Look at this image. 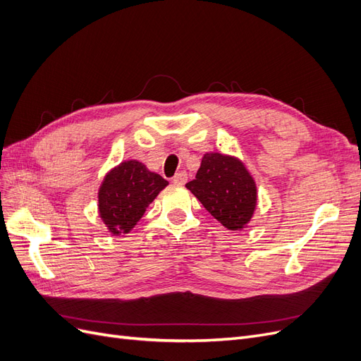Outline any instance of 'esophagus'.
Segmentation results:
<instances>
[{
  "instance_id": "esophagus-1",
  "label": "esophagus",
  "mask_w": 361,
  "mask_h": 361,
  "mask_svg": "<svg viewBox=\"0 0 361 361\" xmlns=\"http://www.w3.org/2000/svg\"><path fill=\"white\" fill-rule=\"evenodd\" d=\"M187 173L185 171H179V173H176L173 176V179H171V182L174 183V185H185V182H187Z\"/></svg>"
}]
</instances>
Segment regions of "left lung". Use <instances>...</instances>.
I'll return each instance as SVG.
<instances>
[{
  "label": "left lung",
  "mask_w": 361,
  "mask_h": 361,
  "mask_svg": "<svg viewBox=\"0 0 361 361\" xmlns=\"http://www.w3.org/2000/svg\"><path fill=\"white\" fill-rule=\"evenodd\" d=\"M185 187L228 231H244L255 215L256 180L245 164L233 155L207 152L195 179Z\"/></svg>",
  "instance_id": "obj_1"
}]
</instances>
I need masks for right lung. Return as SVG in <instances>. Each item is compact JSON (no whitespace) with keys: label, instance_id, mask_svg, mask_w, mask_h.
<instances>
[{"label":"right lung","instance_id":"right-lung-1","mask_svg":"<svg viewBox=\"0 0 361 361\" xmlns=\"http://www.w3.org/2000/svg\"><path fill=\"white\" fill-rule=\"evenodd\" d=\"M169 182L137 159L122 161L105 174L97 190V212L106 231L128 235Z\"/></svg>","mask_w":361,"mask_h":361}]
</instances>
